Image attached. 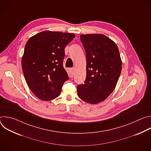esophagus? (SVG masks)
I'll return each instance as SVG.
<instances>
[{"label":"esophagus","instance_id":"1","mask_svg":"<svg viewBox=\"0 0 151 151\" xmlns=\"http://www.w3.org/2000/svg\"><path fill=\"white\" fill-rule=\"evenodd\" d=\"M75 68H72L70 69V73L71 76H73V75L75 74Z\"/></svg>","mask_w":151,"mask_h":151}]
</instances>
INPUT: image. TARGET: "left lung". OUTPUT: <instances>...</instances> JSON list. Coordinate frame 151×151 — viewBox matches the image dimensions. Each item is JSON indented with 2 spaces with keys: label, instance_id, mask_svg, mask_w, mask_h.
Masks as SVG:
<instances>
[{
  "label": "left lung",
  "instance_id": "8db88e82",
  "mask_svg": "<svg viewBox=\"0 0 151 151\" xmlns=\"http://www.w3.org/2000/svg\"><path fill=\"white\" fill-rule=\"evenodd\" d=\"M80 39L87 58V76L77 86L79 97L91 104L104 100L114 90L122 61L115 43L101 34L81 35Z\"/></svg>",
  "mask_w": 151,
  "mask_h": 151
}]
</instances>
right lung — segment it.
<instances>
[{"label": "right lung", "instance_id": "obj_1", "mask_svg": "<svg viewBox=\"0 0 151 151\" xmlns=\"http://www.w3.org/2000/svg\"><path fill=\"white\" fill-rule=\"evenodd\" d=\"M75 35L44 31L31 37L22 58V69L29 88L42 100H51L60 94L69 79L63 67L64 48Z\"/></svg>", "mask_w": 151, "mask_h": 151}]
</instances>
